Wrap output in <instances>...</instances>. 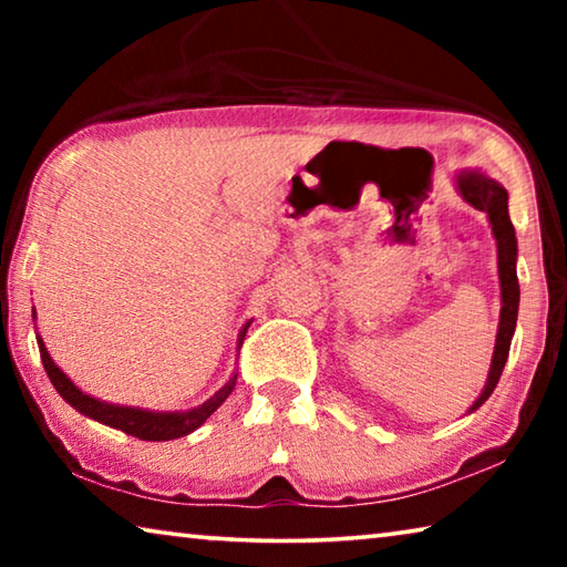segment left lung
Segmentation results:
<instances>
[{"label":"left lung","mask_w":567,"mask_h":567,"mask_svg":"<svg viewBox=\"0 0 567 567\" xmlns=\"http://www.w3.org/2000/svg\"><path fill=\"white\" fill-rule=\"evenodd\" d=\"M455 189L467 205H473L480 213L487 215V223L493 227V237L497 243V277H501V322H497V338L487 370V382L477 400L467 412H475L483 402L493 395L497 380L503 375V368L511 352V342L517 322V305H520V285H517V237L515 227L507 215V192L501 182L480 169H460L455 175Z\"/></svg>","instance_id":"8db88e82"}]
</instances>
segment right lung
I'll return each instance as SVG.
<instances>
[{"mask_svg": "<svg viewBox=\"0 0 567 567\" xmlns=\"http://www.w3.org/2000/svg\"><path fill=\"white\" fill-rule=\"evenodd\" d=\"M32 315L37 318V312H32ZM247 328H249V322L237 334V352H239V348H243ZM37 344H40V354H42L47 378L52 380L54 390L60 392V395L70 402L76 412H82L84 417L102 422V425L117 427V430H122V433H127L132 437L150 440V443H162V440H175V437H185L189 433H195V430L203 425V422L229 398V392L235 390V382H237V372H235V375L229 378L213 398L205 400L203 405H197L192 410L157 412V410H142V408H127V405H112V402H102L97 398L87 395V392H82L60 368H56L54 360L50 358V352H47V344L40 338V332H37Z\"/></svg>", "mask_w": 567, "mask_h": 567, "instance_id": "add662e5", "label": "right lung"}]
</instances>
